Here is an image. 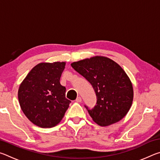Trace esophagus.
I'll list each match as a JSON object with an SVG mask.
<instances>
[{"label": "esophagus", "instance_id": "34e87169", "mask_svg": "<svg viewBox=\"0 0 160 160\" xmlns=\"http://www.w3.org/2000/svg\"><path fill=\"white\" fill-rule=\"evenodd\" d=\"M75 101H76L77 102H82V98H81L80 97H77V99H76V100H75Z\"/></svg>", "mask_w": 160, "mask_h": 160}]
</instances>
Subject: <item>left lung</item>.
Instances as JSON below:
<instances>
[{
  "label": "left lung",
  "mask_w": 160,
  "mask_h": 160,
  "mask_svg": "<svg viewBox=\"0 0 160 160\" xmlns=\"http://www.w3.org/2000/svg\"><path fill=\"white\" fill-rule=\"evenodd\" d=\"M75 71L90 82L97 96L93 108L85 105L94 122L107 126L118 122L128 112L133 99L131 80L118 64L95 56L71 63Z\"/></svg>",
  "instance_id": "1"
}]
</instances>
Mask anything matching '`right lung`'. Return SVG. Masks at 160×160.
<instances>
[{"instance_id": "obj_1", "label": "right lung", "mask_w": 160, "mask_h": 160, "mask_svg": "<svg viewBox=\"0 0 160 160\" xmlns=\"http://www.w3.org/2000/svg\"><path fill=\"white\" fill-rule=\"evenodd\" d=\"M65 62L37 65L21 83L18 99L31 122L41 128H52L62 120L71 102L66 99L60 78Z\"/></svg>"}]
</instances>
